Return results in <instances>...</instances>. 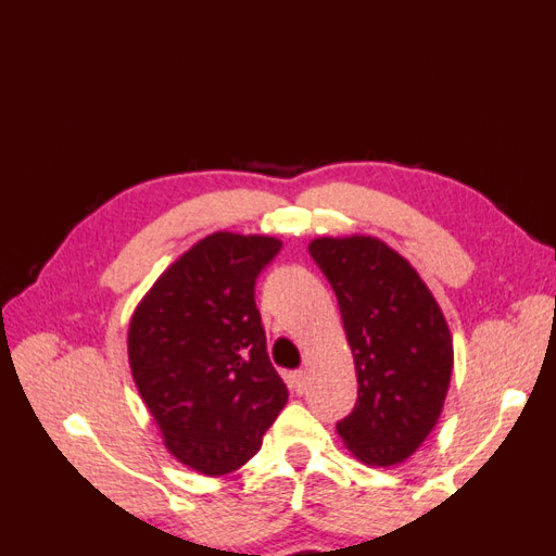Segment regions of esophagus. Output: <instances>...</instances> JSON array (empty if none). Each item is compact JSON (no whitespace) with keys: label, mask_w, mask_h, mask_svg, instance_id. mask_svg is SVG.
<instances>
[{"label":"esophagus","mask_w":556,"mask_h":556,"mask_svg":"<svg viewBox=\"0 0 556 556\" xmlns=\"http://www.w3.org/2000/svg\"><path fill=\"white\" fill-rule=\"evenodd\" d=\"M291 388L296 390L299 395H303L308 390V374L303 371V368H301V371H293L291 374Z\"/></svg>","instance_id":"obj_1"}]
</instances>
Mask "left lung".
Listing matches in <instances>:
<instances>
[{"label": "left lung", "instance_id": "left-lung-1", "mask_svg": "<svg viewBox=\"0 0 556 556\" xmlns=\"http://www.w3.org/2000/svg\"><path fill=\"white\" fill-rule=\"evenodd\" d=\"M340 303L356 366V405L337 433L358 460H407L441 417L453 340L417 269L371 236L315 238L308 245Z\"/></svg>", "mask_w": 556, "mask_h": 556}]
</instances>
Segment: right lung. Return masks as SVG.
<instances>
[{
  "mask_svg": "<svg viewBox=\"0 0 556 556\" xmlns=\"http://www.w3.org/2000/svg\"><path fill=\"white\" fill-rule=\"evenodd\" d=\"M279 250L269 236H206L163 271L129 323L139 395L166 448L202 475L245 465L287 405L255 306V281Z\"/></svg>",
  "mask_w": 556,
  "mask_h": 556,
  "instance_id": "right-lung-1",
  "label": "right lung"
}]
</instances>
